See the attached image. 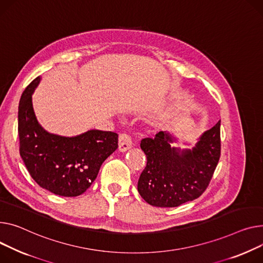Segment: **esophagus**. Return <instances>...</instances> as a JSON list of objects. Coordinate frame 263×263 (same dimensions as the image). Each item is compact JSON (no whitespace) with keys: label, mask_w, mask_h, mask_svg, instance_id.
<instances>
[{"label":"esophagus","mask_w":263,"mask_h":263,"mask_svg":"<svg viewBox=\"0 0 263 263\" xmlns=\"http://www.w3.org/2000/svg\"><path fill=\"white\" fill-rule=\"evenodd\" d=\"M132 147V137L127 132H122L119 134L118 149L120 151H126Z\"/></svg>","instance_id":"obj_1"}]
</instances>
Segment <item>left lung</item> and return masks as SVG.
Instances as JSON below:
<instances>
[{
    "instance_id": "left-lung-1",
    "label": "left lung",
    "mask_w": 263,
    "mask_h": 263,
    "mask_svg": "<svg viewBox=\"0 0 263 263\" xmlns=\"http://www.w3.org/2000/svg\"><path fill=\"white\" fill-rule=\"evenodd\" d=\"M174 138L160 131L141 141L147 165L138 179L142 198L156 207H177L198 199L211 182L221 154L220 120L192 150L171 148Z\"/></svg>"
}]
</instances>
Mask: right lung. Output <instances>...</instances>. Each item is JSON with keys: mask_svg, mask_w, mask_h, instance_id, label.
<instances>
[{"mask_svg": "<svg viewBox=\"0 0 263 263\" xmlns=\"http://www.w3.org/2000/svg\"><path fill=\"white\" fill-rule=\"evenodd\" d=\"M39 82L40 77L32 80L20 99V155L40 187L61 197L80 196L95 181L102 163L118 148V135L100 130L74 137L46 132L34 115L31 101Z\"/></svg>", "mask_w": 263, "mask_h": 263, "instance_id": "add662e5", "label": "right lung"}]
</instances>
